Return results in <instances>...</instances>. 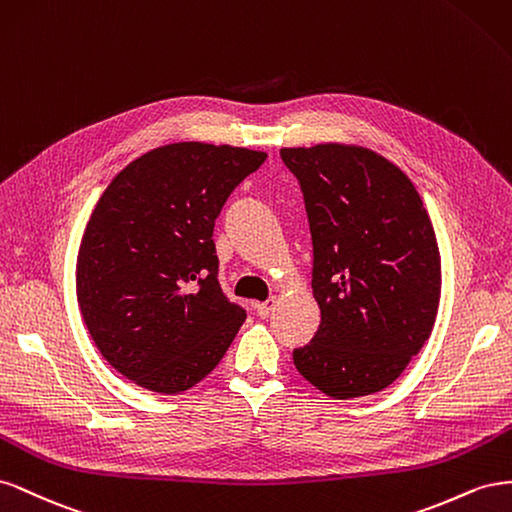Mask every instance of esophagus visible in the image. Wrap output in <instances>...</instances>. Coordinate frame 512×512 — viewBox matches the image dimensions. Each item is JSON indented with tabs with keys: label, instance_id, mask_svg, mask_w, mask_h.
<instances>
[{
	"label": "esophagus",
	"instance_id": "esophagus-1",
	"mask_svg": "<svg viewBox=\"0 0 512 512\" xmlns=\"http://www.w3.org/2000/svg\"><path fill=\"white\" fill-rule=\"evenodd\" d=\"M274 306H276V300H274V298H268L266 302L255 304V309H257V315H259L261 319H266V317H270V313L274 311Z\"/></svg>",
	"mask_w": 512,
	"mask_h": 512
}]
</instances>
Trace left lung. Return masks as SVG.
<instances>
[{"instance_id": "1", "label": "left lung", "mask_w": 512, "mask_h": 512, "mask_svg": "<svg viewBox=\"0 0 512 512\" xmlns=\"http://www.w3.org/2000/svg\"><path fill=\"white\" fill-rule=\"evenodd\" d=\"M300 184L321 321L294 349L298 373L332 399L390 386L431 337L442 264L410 178L367 148H283Z\"/></svg>"}]
</instances>
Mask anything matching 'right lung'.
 <instances>
[{"mask_svg": "<svg viewBox=\"0 0 512 512\" xmlns=\"http://www.w3.org/2000/svg\"><path fill=\"white\" fill-rule=\"evenodd\" d=\"M264 152L171 143L133 160L102 193L77 259L85 326L115 371L175 394L206 377L246 311L218 285L214 221Z\"/></svg>", "mask_w": 512, "mask_h": 512, "instance_id": "1", "label": "right lung"}]
</instances>
